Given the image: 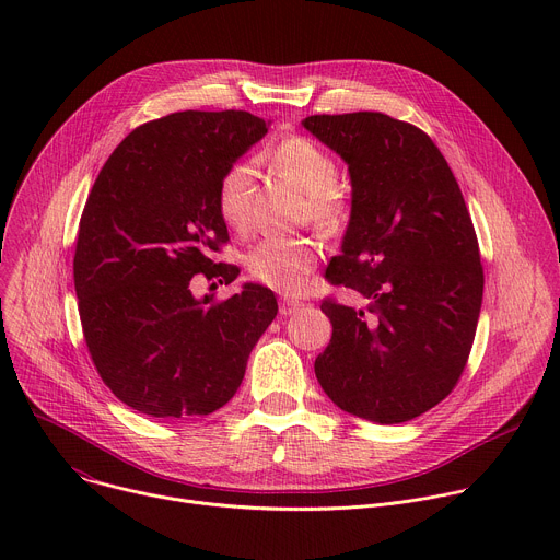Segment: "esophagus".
Instances as JSON below:
<instances>
[{"label":"esophagus","mask_w":560,"mask_h":560,"mask_svg":"<svg viewBox=\"0 0 560 560\" xmlns=\"http://www.w3.org/2000/svg\"><path fill=\"white\" fill-rule=\"evenodd\" d=\"M301 307H303V303L296 301V299H281L279 301V314H283V316H290V314L299 312Z\"/></svg>","instance_id":"esophagus-1"}]
</instances>
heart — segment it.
<instances>
[{"mask_svg":"<svg viewBox=\"0 0 560 560\" xmlns=\"http://www.w3.org/2000/svg\"><path fill=\"white\" fill-rule=\"evenodd\" d=\"M272 166L307 195L312 221L324 230H339L348 219V199L339 182L335 159L305 137H288L270 152ZM253 168L248 164L230 166L217 188V208L230 228H244L250 214ZM318 259L312 238L303 236H266L250 248L246 266L250 275L279 292L303 290L307 275Z\"/></svg>","mask_w":560,"mask_h":560,"instance_id":"heart-1","label":"heart"}]
</instances>
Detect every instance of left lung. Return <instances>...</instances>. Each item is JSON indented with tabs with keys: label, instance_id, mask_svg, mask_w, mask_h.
Masks as SVG:
<instances>
[{
	"label": "left lung",
	"instance_id": "8db88e82",
	"mask_svg": "<svg viewBox=\"0 0 560 560\" xmlns=\"http://www.w3.org/2000/svg\"><path fill=\"white\" fill-rule=\"evenodd\" d=\"M348 164L350 223L328 279L368 312L324 301L332 339L314 374L343 412L406 423L456 385L476 335L483 266L460 188L434 141L383 113L312 115Z\"/></svg>",
	"mask_w": 560,
	"mask_h": 560
}]
</instances>
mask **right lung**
<instances>
[{
    "label": "right lung",
    "instance_id": "right-lung-1",
    "mask_svg": "<svg viewBox=\"0 0 560 560\" xmlns=\"http://www.w3.org/2000/svg\"><path fill=\"white\" fill-rule=\"evenodd\" d=\"M268 126L246 110L148 121L115 148L89 195L72 261L79 316L102 381L141 415L223 408L277 316L275 292L259 283L221 303L190 290L195 275L225 285L238 277L212 261L228 242L217 188Z\"/></svg>",
    "mask_w": 560,
    "mask_h": 560
}]
</instances>
